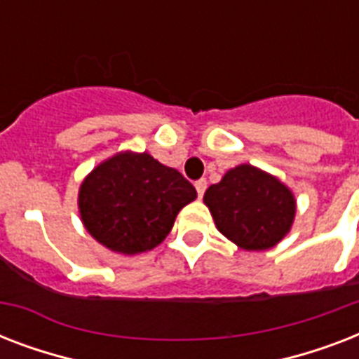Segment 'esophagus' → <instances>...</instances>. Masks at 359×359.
I'll return each mask as SVG.
<instances>
[{"mask_svg": "<svg viewBox=\"0 0 359 359\" xmlns=\"http://www.w3.org/2000/svg\"><path fill=\"white\" fill-rule=\"evenodd\" d=\"M196 190H197V196L203 197V194H205V190H207V180L205 179L196 180Z\"/></svg>", "mask_w": 359, "mask_h": 359, "instance_id": "1", "label": "esophagus"}]
</instances>
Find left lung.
Instances as JSON below:
<instances>
[{
  "label": "left lung",
  "mask_w": 359,
  "mask_h": 359,
  "mask_svg": "<svg viewBox=\"0 0 359 359\" xmlns=\"http://www.w3.org/2000/svg\"><path fill=\"white\" fill-rule=\"evenodd\" d=\"M203 201L219 233L248 251L273 248L289 233L296 214L292 191L250 163L229 169Z\"/></svg>",
  "instance_id": "1"
}]
</instances>
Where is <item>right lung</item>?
<instances>
[{"instance_id": "add662e5", "label": "right lung", "mask_w": 359, "mask_h": 359, "mask_svg": "<svg viewBox=\"0 0 359 359\" xmlns=\"http://www.w3.org/2000/svg\"><path fill=\"white\" fill-rule=\"evenodd\" d=\"M197 197L191 182L149 152H119L80 186L81 222L93 238L123 255L143 253L169 235L180 208Z\"/></svg>"}]
</instances>
